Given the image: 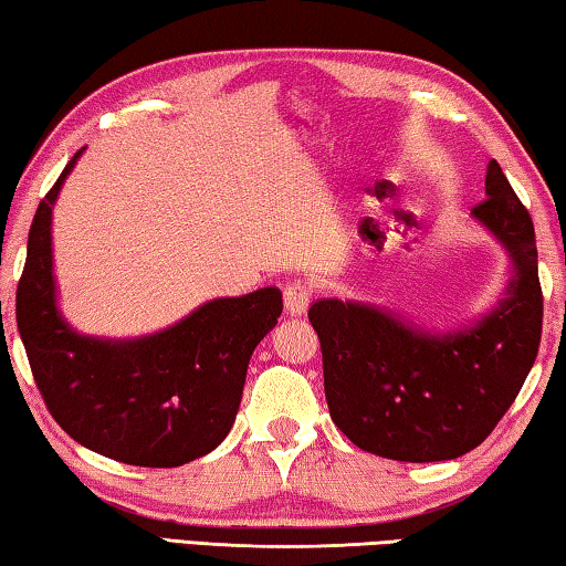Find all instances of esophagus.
<instances>
[{
	"label": "esophagus",
	"mask_w": 566,
	"mask_h": 566,
	"mask_svg": "<svg viewBox=\"0 0 566 566\" xmlns=\"http://www.w3.org/2000/svg\"><path fill=\"white\" fill-rule=\"evenodd\" d=\"M312 302V286L302 280H292L284 286V312L290 317H302Z\"/></svg>",
	"instance_id": "34e87169"
}]
</instances>
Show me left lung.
<instances>
[{
    "label": "left lung",
    "mask_w": 566,
    "mask_h": 566,
    "mask_svg": "<svg viewBox=\"0 0 566 566\" xmlns=\"http://www.w3.org/2000/svg\"><path fill=\"white\" fill-rule=\"evenodd\" d=\"M472 214L512 256L506 296L474 327L429 334L371 304L319 300L310 322L322 344L332 421L364 452L444 462L484 442L520 395L539 352L542 284L534 224L496 159Z\"/></svg>",
    "instance_id": "1"
}]
</instances>
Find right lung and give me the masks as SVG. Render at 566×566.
Listing matches in <instances>:
<instances>
[{
  "mask_svg": "<svg viewBox=\"0 0 566 566\" xmlns=\"http://www.w3.org/2000/svg\"><path fill=\"white\" fill-rule=\"evenodd\" d=\"M80 155L36 207L17 284V327L36 389L56 424L92 452L137 467L187 464L232 429L249 357L274 329L282 292L207 302L142 339L76 334L56 310L52 205Z\"/></svg>",
  "mask_w": 566,
  "mask_h": 566,
  "instance_id": "obj_1",
  "label": "right lung"
}]
</instances>
